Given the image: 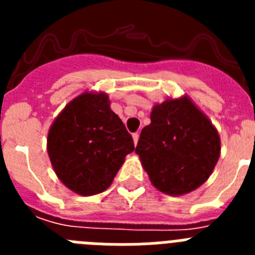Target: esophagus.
<instances>
[{
	"mask_svg": "<svg viewBox=\"0 0 255 255\" xmlns=\"http://www.w3.org/2000/svg\"><path fill=\"white\" fill-rule=\"evenodd\" d=\"M132 140H134L135 145L138 144V140H139V132H134V134H132Z\"/></svg>",
	"mask_w": 255,
	"mask_h": 255,
	"instance_id": "34e87169",
	"label": "esophagus"
}]
</instances>
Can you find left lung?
Returning <instances> with one entry per match:
<instances>
[{
	"instance_id": "1",
	"label": "left lung",
	"mask_w": 255,
	"mask_h": 255,
	"mask_svg": "<svg viewBox=\"0 0 255 255\" xmlns=\"http://www.w3.org/2000/svg\"><path fill=\"white\" fill-rule=\"evenodd\" d=\"M220 150L217 130L188 97L155 105L135 148L153 185L170 195L206 182Z\"/></svg>"
}]
</instances>
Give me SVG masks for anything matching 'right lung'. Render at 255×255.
I'll use <instances>...</instances> for the list:
<instances>
[{
    "label": "right lung",
    "mask_w": 255,
    "mask_h": 255,
    "mask_svg": "<svg viewBox=\"0 0 255 255\" xmlns=\"http://www.w3.org/2000/svg\"><path fill=\"white\" fill-rule=\"evenodd\" d=\"M134 149L131 135L105 93H84L71 101L52 124L47 139L58 179L85 197L111 185Z\"/></svg>",
    "instance_id": "obj_1"
}]
</instances>
